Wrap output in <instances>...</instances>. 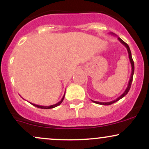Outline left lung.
Instances as JSON below:
<instances>
[{
	"instance_id": "1",
	"label": "left lung",
	"mask_w": 149,
	"mask_h": 149,
	"mask_svg": "<svg viewBox=\"0 0 149 149\" xmlns=\"http://www.w3.org/2000/svg\"><path fill=\"white\" fill-rule=\"evenodd\" d=\"M118 39L119 40V41L121 42L122 44H123V45L125 46V47L127 48V50L128 52V55H129V59H130V61L131 63V66H132V72H131V75H130V80H129V82H128V85H127V88H126V90H125V92L123 93L122 94V95H120V96L118 97L117 99H116L115 100L113 101H111V102H96V101H93L92 100V102H94V103H96V104H101V105H111V104L115 103V102H118V101L120 100V99H122L123 97H124L128 93V92H129L130 89V87H131V85H132V79H133V75H134V61H133V59H132V54H131V51H130V47L129 45H127L126 42H125L123 40H122V39L120 38H118Z\"/></svg>"
}]
</instances>
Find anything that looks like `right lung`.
I'll return each mask as SVG.
<instances>
[{"instance_id": "add662e5", "label": "right lung", "mask_w": 149, "mask_h": 149, "mask_svg": "<svg viewBox=\"0 0 149 149\" xmlns=\"http://www.w3.org/2000/svg\"><path fill=\"white\" fill-rule=\"evenodd\" d=\"M64 96H65V94L64 95V96H63V97H62V99H61V101H59V102H58V103H57V104H53V105H51V106H40V105H37V104H33V103H30L32 104V105L33 106H34V107H38V108H40V109H52V108H54V107H57V106H59V104H61V102H63V100H64Z\"/></svg>"}]
</instances>
